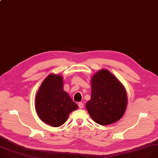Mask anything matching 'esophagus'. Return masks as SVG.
Returning <instances> with one entry per match:
<instances>
[{
    "label": "esophagus",
    "instance_id": "34e87169",
    "mask_svg": "<svg viewBox=\"0 0 158 158\" xmlns=\"http://www.w3.org/2000/svg\"><path fill=\"white\" fill-rule=\"evenodd\" d=\"M78 106H79V107L80 109H82V107H84V104L82 103V102H79L78 103Z\"/></svg>",
    "mask_w": 158,
    "mask_h": 158
}]
</instances>
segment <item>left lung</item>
Here are the masks:
<instances>
[{
    "label": "left lung",
    "instance_id": "obj_1",
    "mask_svg": "<svg viewBox=\"0 0 158 158\" xmlns=\"http://www.w3.org/2000/svg\"><path fill=\"white\" fill-rule=\"evenodd\" d=\"M91 98L86 110L94 122L102 126L119 120L126 112L127 95L123 85L108 70L97 71L91 79Z\"/></svg>",
    "mask_w": 158,
    "mask_h": 158
}]
</instances>
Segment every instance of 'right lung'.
Segmentation results:
<instances>
[{"instance_id": "right-lung-1", "label": "right lung", "mask_w": 158, "mask_h": 158, "mask_svg": "<svg viewBox=\"0 0 158 158\" xmlns=\"http://www.w3.org/2000/svg\"><path fill=\"white\" fill-rule=\"evenodd\" d=\"M63 78L51 73L44 80L35 98V108L40 120L52 127H60L78 106L63 89Z\"/></svg>"}]
</instances>
